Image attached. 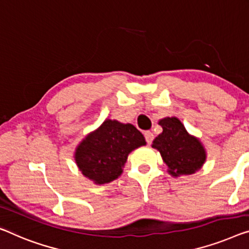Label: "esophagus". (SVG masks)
I'll use <instances>...</instances> for the list:
<instances>
[{
	"label": "esophagus",
	"mask_w": 249,
	"mask_h": 249,
	"mask_svg": "<svg viewBox=\"0 0 249 249\" xmlns=\"http://www.w3.org/2000/svg\"><path fill=\"white\" fill-rule=\"evenodd\" d=\"M144 136H145V141H146V143L148 144V145L152 144V142H153V140H154L153 133L150 132V131H146V132H144Z\"/></svg>",
	"instance_id": "34e87169"
}]
</instances>
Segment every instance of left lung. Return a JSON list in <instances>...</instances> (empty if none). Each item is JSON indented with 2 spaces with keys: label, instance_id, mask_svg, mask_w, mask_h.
I'll use <instances>...</instances> for the list:
<instances>
[{
  "label": "left lung",
  "instance_id": "1",
  "mask_svg": "<svg viewBox=\"0 0 249 249\" xmlns=\"http://www.w3.org/2000/svg\"><path fill=\"white\" fill-rule=\"evenodd\" d=\"M163 132L153 141L152 147L160 151L169 172L174 177L192 174L206 161V151L198 139L190 136L177 117L159 122Z\"/></svg>",
  "mask_w": 249,
  "mask_h": 249
}]
</instances>
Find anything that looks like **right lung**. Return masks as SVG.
<instances>
[{"instance_id": "1", "label": "right lung", "mask_w": 249, "mask_h": 249, "mask_svg": "<svg viewBox=\"0 0 249 249\" xmlns=\"http://www.w3.org/2000/svg\"><path fill=\"white\" fill-rule=\"evenodd\" d=\"M145 144L135 126L107 120L78 145L76 163L84 176L95 183H108L123 172L127 155Z\"/></svg>"}]
</instances>
